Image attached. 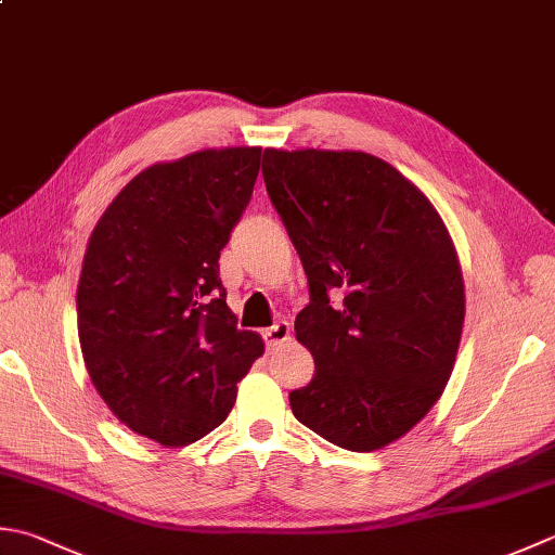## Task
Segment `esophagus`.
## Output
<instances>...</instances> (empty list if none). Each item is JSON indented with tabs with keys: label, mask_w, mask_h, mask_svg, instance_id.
<instances>
[{
	"label": "esophagus",
	"mask_w": 555,
	"mask_h": 555,
	"mask_svg": "<svg viewBox=\"0 0 555 555\" xmlns=\"http://www.w3.org/2000/svg\"><path fill=\"white\" fill-rule=\"evenodd\" d=\"M288 339H291V324L284 322V320L276 322L274 327L264 330V341H267L269 349H274V346L284 344V341H288Z\"/></svg>",
	"instance_id": "obj_1"
}]
</instances>
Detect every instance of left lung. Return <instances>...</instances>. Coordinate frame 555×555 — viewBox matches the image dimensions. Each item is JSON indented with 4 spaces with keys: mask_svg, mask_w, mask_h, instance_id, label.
<instances>
[{
    "mask_svg": "<svg viewBox=\"0 0 555 555\" xmlns=\"http://www.w3.org/2000/svg\"><path fill=\"white\" fill-rule=\"evenodd\" d=\"M264 160L310 286L296 339L314 377L288 395L293 416L344 450L387 448L452 375L464 324L457 249L426 194L383 158L264 149Z\"/></svg>",
    "mask_w": 555,
    "mask_h": 555,
    "instance_id": "8db88e82",
    "label": "left lung"
}]
</instances>
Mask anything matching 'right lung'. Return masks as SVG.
Wrapping results in <instances>:
<instances>
[{
	"instance_id": "add662e5",
	"label": "right lung",
	"mask_w": 555,
	"mask_h": 555,
	"mask_svg": "<svg viewBox=\"0 0 555 555\" xmlns=\"http://www.w3.org/2000/svg\"><path fill=\"white\" fill-rule=\"evenodd\" d=\"M259 146L204 149L129 180L95 223L76 291L86 371L127 428L170 448L221 426L264 353L225 306L219 257Z\"/></svg>"
}]
</instances>
